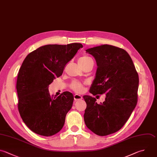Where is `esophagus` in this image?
Segmentation results:
<instances>
[{
    "instance_id": "1",
    "label": "esophagus",
    "mask_w": 157,
    "mask_h": 157,
    "mask_svg": "<svg viewBox=\"0 0 157 157\" xmlns=\"http://www.w3.org/2000/svg\"><path fill=\"white\" fill-rule=\"evenodd\" d=\"M82 99V96L81 95L79 94H75L74 95V99L75 101H78V100H80Z\"/></svg>"
}]
</instances>
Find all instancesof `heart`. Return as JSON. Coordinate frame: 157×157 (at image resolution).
<instances>
[{"instance_id": "heart-1", "label": "heart", "mask_w": 157, "mask_h": 157, "mask_svg": "<svg viewBox=\"0 0 157 157\" xmlns=\"http://www.w3.org/2000/svg\"><path fill=\"white\" fill-rule=\"evenodd\" d=\"M91 62H93V60L90 57L88 56H83L80 58V59H78V64L82 67H83V66L89 64ZM71 88L75 92L82 93L83 91L84 85L82 82L77 80H75L71 83Z\"/></svg>"}]
</instances>
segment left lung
Returning <instances> with one entry per match:
<instances>
[{
	"mask_svg": "<svg viewBox=\"0 0 157 157\" xmlns=\"http://www.w3.org/2000/svg\"><path fill=\"white\" fill-rule=\"evenodd\" d=\"M86 52L94 58L98 67L90 92L94 96L104 93L105 98L98 104L94 98L83 96L86 103L84 120L93 132L107 136L120 130L134 109L138 74L130 56L122 48L105 44Z\"/></svg>",
	"mask_w": 157,
	"mask_h": 157,
	"instance_id": "obj_1",
	"label": "left lung"
}]
</instances>
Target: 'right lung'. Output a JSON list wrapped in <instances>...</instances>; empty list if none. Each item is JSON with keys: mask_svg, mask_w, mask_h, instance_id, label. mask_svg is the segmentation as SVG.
<instances>
[{"mask_svg": "<svg viewBox=\"0 0 157 157\" xmlns=\"http://www.w3.org/2000/svg\"><path fill=\"white\" fill-rule=\"evenodd\" d=\"M82 47L78 43L47 45L30 53L23 61L17 82L18 107L23 121L34 132L51 136L63 128L74 96L64 91L54 97L48 86Z\"/></svg>", "mask_w": 157, "mask_h": 157, "instance_id": "right-lung-1", "label": "right lung"}]
</instances>
